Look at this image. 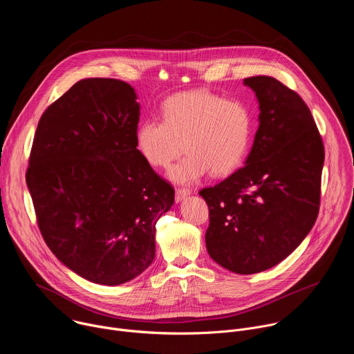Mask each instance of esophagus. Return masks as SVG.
I'll use <instances>...</instances> for the list:
<instances>
[{
  "label": "esophagus",
  "mask_w": 354,
  "mask_h": 354,
  "mask_svg": "<svg viewBox=\"0 0 354 354\" xmlns=\"http://www.w3.org/2000/svg\"><path fill=\"white\" fill-rule=\"evenodd\" d=\"M189 194H190V190H189L187 187H178L176 192H175V200L179 203L180 200H183V198L187 197Z\"/></svg>",
  "instance_id": "esophagus-1"
}]
</instances>
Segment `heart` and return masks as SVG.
<instances>
[{
	"instance_id": "1",
	"label": "heart",
	"mask_w": 354,
	"mask_h": 354,
	"mask_svg": "<svg viewBox=\"0 0 354 354\" xmlns=\"http://www.w3.org/2000/svg\"><path fill=\"white\" fill-rule=\"evenodd\" d=\"M161 112L162 120L140 123L136 145L151 167L167 168L185 144L186 157L171 171L175 182L189 183L209 171L225 176L243 162L255 130L254 112L243 100L196 89L171 95Z\"/></svg>"
}]
</instances>
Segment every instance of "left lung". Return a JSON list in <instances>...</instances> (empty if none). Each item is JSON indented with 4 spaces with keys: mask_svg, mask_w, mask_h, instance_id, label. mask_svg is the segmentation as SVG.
<instances>
[{
    "mask_svg": "<svg viewBox=\"0 0 354 354\" xmlns=\"http://www.w3.org/2000/svg\"><path fill=\"white\" fill-rule=\"evenodd\" d=\"M243 84L261 108L254 147L243 167L198 194L209 206V255L234 273L252 274L286 259L314 227L325 148L295 91L269 75Z\"/></svg>",
    "mask_w": 354,
    "mask_h": 354,
    "instance_id": "obj_1",
    "label": "left lung"
}]
</instances>
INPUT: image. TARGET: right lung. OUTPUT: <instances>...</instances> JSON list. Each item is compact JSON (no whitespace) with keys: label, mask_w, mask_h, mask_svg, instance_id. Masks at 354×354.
Masks as SVG:
<instances>
[{"label":"right lung","mask_w":354,"mask_h":354,"mask_svg":"<svg viewBox=\"0 0 354 354\" xmlns=\"http://www.w3.org/2000/svg\"><path fill=\"white\" fill-rule=\"evenodd\" d=\"M115 78L75 82L41 115L26 185L50 250L81 277L106 286L142 273L174 186L136 145L140 105Z\"/></svg>","instance_id":"add662e5"}]
</instances>
